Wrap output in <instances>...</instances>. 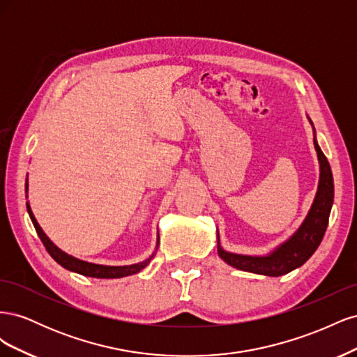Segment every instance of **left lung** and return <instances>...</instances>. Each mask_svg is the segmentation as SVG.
Listing matches in <instances>:
<instances>
[{"label":"left lung","instance_id":"left-lung-1","mask_svg":"<svg viewBox=\"0 0 357 357\" xmlns=\"http://www.w3.org/2000/svg\"><path fill=\"white\" fill-rule=\"evenodd\" d=\"M308 121L312 126L310 117ZM312 131H314V149L320 165V177L316 198L312 201L307 218L290 238H287L284 243L275 247L271 253L265 256H248L223 250L218 231V253L228 265L247 273L280 277L304 265L312 256V253L317 250V247L323 240V235L326 232L329 214L333 204V177L329 162L326 156L323 155L316 139L314 126H312Z\"/></svg>","mask_w":357,"mask_h":357}]
</instances>
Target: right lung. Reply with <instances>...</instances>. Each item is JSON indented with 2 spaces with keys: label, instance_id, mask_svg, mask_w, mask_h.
<instances>
[{
  "label": "right lung",
  "instance_id": "add662e5",
  "mask_svg": "<svg viewBox=\"0 0 357 357\" xmlns=\"http://www.w3.org/2000/svg\"><path fill=\"white\" fill-rule=\"evenodd\" d=\"M25 188H26V192H28V180H26V186ZM26 210H28V214H29V218H31V222H32V225H34V228H36V231H37V234L40 236V240H41L43 244H45L49 255L53 259H55V261L61 266L68 269V271L77 273V274H82V275H86V277H93V278H121V277H128V275L137 274V273L142 271L143 268H146L149 265V262L152 261V257L155 256V253L158 250L159 234H158V243H156L155 253L150 256L149 259H146V261H143V262H138V264H134V265H123V266H110V265H98V264L84 262V261H80V259L74 257V256H71V255H68L66 252H62L59 247H56L55 244H53L49 240V236L45 234V231L40 228L37 219L34 218V214H32V210L29 207V202H26Z\"/></svg>",
  "mask_w": 357,
  "mask_h": 357
}]
</instances>
